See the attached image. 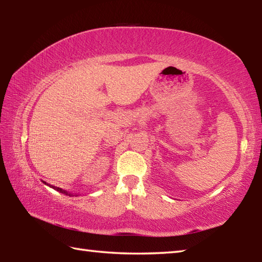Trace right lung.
<instances>
[{"label": "right lung", "mask_w": 262, "mask_h": 262, "mask_svg": "<svg viewBox=\"0 0 262 262\" xmlns=\"http://www.w3.org/2000/svg\"><path fill=\"white\" fill-rule=\"evenodd\" d=\"M42 183L45 184V185H47V186H50L51 188H53V189L57 190V192H60V193H62V194H66V195H68V196H78L77 194H73V193H70V192H68V190H66V189H62V188H60V187H55V186L48 185L47 183H45V181H42Z\"/></svg>", "instance_id": "1"}]
</instances>
